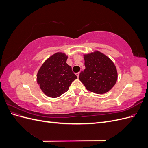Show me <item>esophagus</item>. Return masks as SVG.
Returning a JSON list of instances; mask_svg holds the SVG:
<instances>
[{
    "label": "esophagus",
    "mask_w": 148,
    "mask_h": 148,
    "mask_svg": "<svg viewBox=\"0 0 148 148\" xmlns=\"http://www.w3.org/2000/svg\"><path fill=\"white\" fill-rule=\"evenodd\" d=\"M76 75H77V77L78 78V77H79V72L77 73V74H76Z\"/></svg>",
    "instance_id": "34e87169"
}]
</instances>
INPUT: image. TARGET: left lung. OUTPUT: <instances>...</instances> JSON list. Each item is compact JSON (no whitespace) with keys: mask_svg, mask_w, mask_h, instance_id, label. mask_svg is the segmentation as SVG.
I'll return each mask as SVG.
<instances>
[{"mask_svg":"<svg viewBox=\"0 0 148 148\" xmlns=\"http://www.w3.org/2000/svg\"><path fill=\"white\" fill-rule=\"evenodd\" d=\"M85 69L79 79L88 91L102 94L109 91L117 80V71L113 62L99 51L84 55Z\"/></svg>","mask_w":148,"mask_h":148,"instance_id":"1","label":"left lung"}]
</instances>
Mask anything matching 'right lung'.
Returning <instances> with one entry per match:
<instances>
[{"instance_id":"obj_1","label":"right lung","mask_w":148,"mask_h":148,"mask_svg":"<svg viewBox=\"0 0 148 148\" xmlns=\"http://www.w3.org/2000/svg\"><path fill=\"white\" fill-rule=\"evenodd\" d=\"M68 56L57 52L44 62L37 74V82L42 91L50 97H59L69 90L77 77L66 63Z\"/></svg>"}]
</instances>
